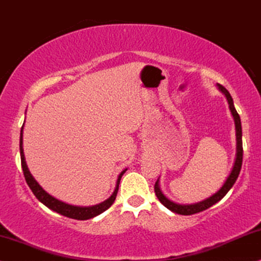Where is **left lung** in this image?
Returning <instances> with one entry per match:
<instances>
[{
    "mask_svg": "<svg viewBox=\"0 0 261 261\" xmlns=\"http://www.w3.org/2000/svg\"><path fill=\"white\" fill-rule=\"evenodd\" d=\"M219 89L221 92L224 93L225 96H226L227 101H229V106H230V110L231 114L233 116V120H234V125H236V140H237V150H236V160H234V165L233 168L231 170L230 175L227 176L226 181L224 182V185L221 186V189L217 194H214L211 197L204 199V201L198 202V203L195 204H178L172 202L170 199H168L166 197L165 195L162 194V191L160 190V185H159V179H157L156 184H155V194L157 196V198L160 199V202L165 205L166 208H168L169 211L174 212L176 214H181V215H192L196 213H199V212H203L205 209H208L209 207L219 202L221 198L224 197L225 195L229 192V190L232 188L234 182H236L237 178H239V174L241 172V167H242V159H243V146H242V125H241V118L240 115L237 114L236 109L233 106V100L231 98L229 91L225 88L224 86L218 85Z\"/></svg>",
    "mask_w": 261,
    "mask_h": 261,
    "instance_id": "obj_1",
    "label": "left lung"
}]
</instances>
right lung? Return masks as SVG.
Instances as JSON below:
<instances>
[{
  "label": "right lung",
  "instance_id": "obj_1",
  "mask_svg": "<svg viewBox=\"0 0 261 261\" xmlns=\"http://www.w3.org/2000/svg\"><path fill=\"white\" fill-rule=\"evenodd\" d=\"M20 159H21V168H22V173H24L25 180H27L29 188L31 189V191L34 192V195L36 196V198L38 201L42 202L46 207H48L52 211L57 212V213L64 215V217L71 218V219H76V220H87V219H92V218L96 217V215L101 214L102 212H105L106 209H109L112 205V203L115 202L116 196H117V191H118V185H120L121 178L122 175L124 174V172L127 169H124L123 172H121V174L118 175L117 179V184H116L115 191L110 197H109L106 201L101 202V203L92 205V207H76V205H71L64 203V202L59 201V199L54 198L53 196H50L49 194H47L43 189L38 185V182L34 179V176L30 174L29 172L27 162H25V157H24V152H22V127H21V132H20Z\"/></svg>",
  "mask_w": 261,
  "mask_h": 261
}]
</instances>
